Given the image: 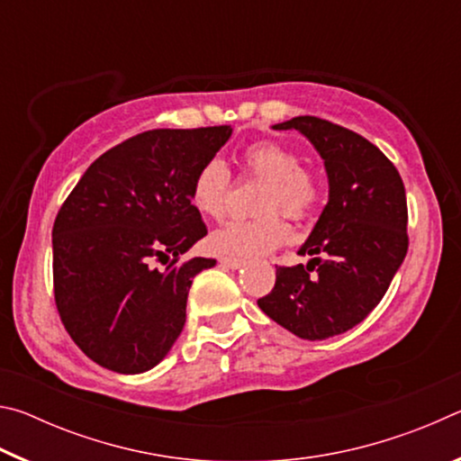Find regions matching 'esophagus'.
<instances>
[{
  "label": "esophagus",
  "mask_w": 461,
  "mask_h": 461,
  "mask_svg": "<svg viewBox=\"0 0 461 461\" xmlns=\"http://www.w3.org/2000/svg\"><path fill=\"white\" fill-rule=\"evenodd\" d=\"M220 264L221 267H225V268H231V270H238V268H241L244 267V260H240V258H228V256H223V258H220Z\"/></svg>",
  "instance_id": "34e87169"
}]
</instances>
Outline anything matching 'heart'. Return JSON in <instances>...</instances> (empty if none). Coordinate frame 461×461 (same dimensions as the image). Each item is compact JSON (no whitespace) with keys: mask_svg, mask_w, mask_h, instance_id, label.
Segmentation results:
<instances>
[{"mask_svg":"<svg viewBox=\"0 0 461 461\" xmlns=\"http://www.w3.org/2000/svg\"><path fill=\"white\" fill-rule=\"evenodd\" d=\"M244 170L268 181L262 193L260 212L280 209L291 220H303L319 199L317 178L301 168V158L276 142H258L241 152ZM230 170L225 162L213 158L194 175L191 203L201 215L220 220L230 201ZM288 228L278 213H267L256 220H231L209 236L213 252L236 258L267 254L283 244Z\"/></svg>","mask_w":461,"mask_h":461,"instance_id":"heart-1","label":"heart"}]
</instances>
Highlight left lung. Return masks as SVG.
<instances>
[{
  "mask_svg": "<svg viewBox=\"0 0 461 461\" xmlns=\"http://www.w3.org/2000/svg\"><path fill=\"white\" fill-rule=\"evenodd\" d=\"M272 130H296L313 144L330 199L296 252L311 256L307 267L276 268L258 307L296 338L321 341L362 323L388 291L409 248L407 194L393 162L352 130L313 115Z\"/></svg>",
  "mask_w": 461,
  "mask_h": 461,
  "instance_id": "left-lung-1",
  "label": "left lung"
}]
</instances>
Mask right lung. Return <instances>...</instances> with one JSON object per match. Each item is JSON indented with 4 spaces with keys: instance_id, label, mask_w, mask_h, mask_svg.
Listing matches in <instances>:
<instances>
[{
    "instance_id": "add662e5",
    "label": "right lung",
    "mask_w": 461,
    "mask_h": 461,
    "mask_svg": "<svg viewBox=\"0 0 461 461\" xmlns=\"http://www.w3.org/2000/svg\"><path fill=\"white\" fill-rule=\"evenodd\" d=\"M231 126L150 130L101 154L52 228L54 299L83 354L118 374L165 360L186 321L193 278L213 258L176 260L207 236L194 175ZM168 263L165 271L153 267Z\"/></svg>"
}]
</instances>
